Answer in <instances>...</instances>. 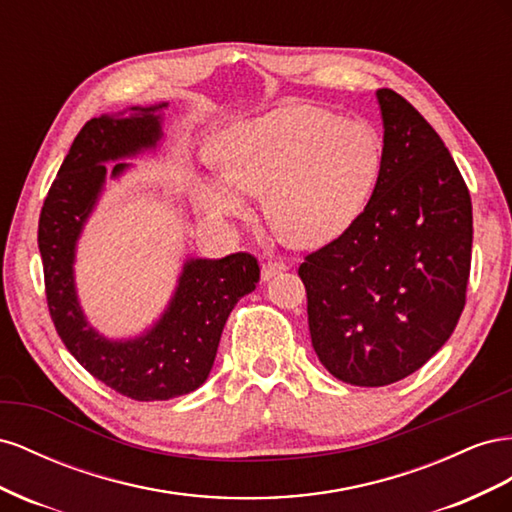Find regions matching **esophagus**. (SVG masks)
<instances>
[{
  "label": "esophagus",
  "mask_w": 512,
  "mask_h": 512,
  "mask_svg": "<svg viewBox=\"0 0 512 512\" xmlns=\"http://www.w3.org/2000/svg\"><path fill=\"white\" fill-rule=\"evenodd\" d=\"M285 270H287V266L281 264V261L268 259V261H264V264H261V281H270L272 276L281 274V272H285Z\"/></svg>",
  "instance_id": "34e87169"
}]
</instances>
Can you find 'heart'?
<instances>
[{
	"label": "heart",
	"mask_w": 512,
	"mask_h": 512,
	"mask_svg": "<svg viewBox=\"0 0 512 512\" xmlns=\"http://www.w3.org/2000/svg\"><path fill=\"white\" fill-rule=\"evenodd\" d=\"M216 150L223 173L199 180V206L216 218L242 216L253 193H266L272 227L304 248L356 221L384 163L371 124L313 105H285L231 126Z\"/></svg>",
	"instance_id": "heart-1"
}]
</instances>
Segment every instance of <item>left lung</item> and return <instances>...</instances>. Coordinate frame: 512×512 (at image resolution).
<instances>
[{"label": "left lung", "mask_w": 512, "mask_h": 512, "mask_svg": "<svg viewBox=\"0 0 512 512\" xmlns=\"http://www.w3.org/2000/svg\"><path fill=\"white\" fill-rule=\"evenodd\" d=\"M384 163L341 236L298 268L313 349L345 384L412 375L455 330L472 266V199L433 126L397 92L377 90Z\"/></svg>", "instance_id": "obj_1"}]
</instances>
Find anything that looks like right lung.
Masks as SVG:
<instances>
[{
	"label": "right lung",
	"mask_w": 512,
	"mask_h": 512,
	"mask_svg": "<svg viewBox=\"0 0 512 512\" xmlns=\"http://www.w3.org/2000/svg\"><path fill=\"white\" fill-rule=\"evenodd\" d=\"M165 105L137 109L133 118L85 122L57 171L38 221V248L45 270V294L53 326L81 367L111 390L135 401H167L206 382L218 341L233 306L259 283L251 253L186 261L180 285L163 319L135 341H107L79 309L72 259L79 231L105 182V160L154 148ZM126 163H115L113 175Z\"/></svg>",
	"instance_id": "obj_1"
}]
</instances>
